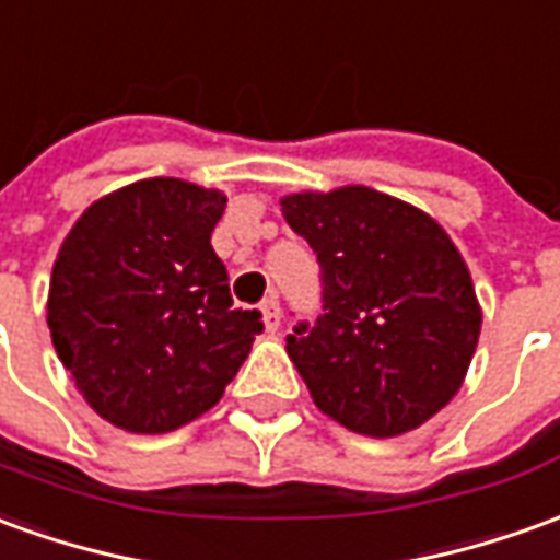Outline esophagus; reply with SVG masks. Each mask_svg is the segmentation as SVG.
<instances>
[{
    "mask_svg": "<svg viewBox=\"0 0 560 560\" xmlns=\"http://www.w3.org/2000/svg\"><path fill=\"white\" fill-rule=\"evenodd\" d=\"M261 323H265V331H277V325H280V301L273 299H265L261 301Z\"/></svg>",
    "mask_w": 560,
    "mask_h": 560,
    "instance_id": "34e87169",
    "label": "esophagus"
}]
</instances>
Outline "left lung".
<instances>
[{"label":"left lung","instance_id":"left-lung-1","mask_svg":"<svg viewBox=\"0 0 560 560\" xmlns=\"http://www.w3.org/2000/svg\"><path fill=\"white\" fill-rule=\"evenodd\" d=\"M280 208L323 280V316L287 337L313 404L364 438H398L440 413L462 388L482 325L443 225L371 186L295 192Z\"/></svg>","mask_w":560,"mask_h":560}]
</instances>
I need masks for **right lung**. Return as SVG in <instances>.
<instances>
[{"instance_id":"add662e5","label":"right lung","mask_w":560,"mask_h":560,"mask_svg":"<svg viewBox=\"0 0 560 560\" xmlns=\"http://www.w3.org/2000/svg\"><path fill=\"white\" fill-rule=\"evenodd\" d=\"M225 196L177 177L108 192L71 225L47 325L86 404L132 434H165L223 398L259 335L210 247Z\"/></svg>"}]
</instances>
